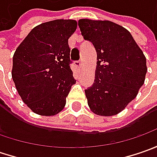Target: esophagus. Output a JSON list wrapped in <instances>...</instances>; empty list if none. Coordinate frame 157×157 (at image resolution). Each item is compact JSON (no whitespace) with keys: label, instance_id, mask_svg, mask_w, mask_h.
Returning a JSON list of instances; mask_svg holds the SVG:
<instances>
[{"label":"esophagus","instance_id":"34e87169","mask_svg":"<svg viewBox=\"0 0 157 157\" xmlns=\"http://www.w3.org/2000/svg\"><path fill=\"white\" fill-rule=\"evenodd\" d=\"M74 64H75L76 66H80L81 65V61H75Z\"/></svg>","mask_w":157,"mask_h":157}]
</instances>
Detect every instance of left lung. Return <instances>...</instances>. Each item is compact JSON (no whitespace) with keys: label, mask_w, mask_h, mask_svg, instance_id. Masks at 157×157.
<instances>
[{"label":"left lung","mask_w":157,"mask_h":157,"mask_svg":"<svg viewBox=\"0 0 157 157\" xmlns=\"http://www.w3.org/2000/svg\"><path fill=\"white\" fill-rule=\"evenodd\" d=\"M78 26L97 52L94 83L85 90L88 105L100 116L118 114L144 84L146 57L129 31L117 23L80 19Z\"/></svg>","instance_id":"obj_1"}]
</instances>
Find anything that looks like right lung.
<instances>
[{"instance_id": "add662e5", "label": "right lung", "mask_w": 157, "mask_h": 157, "mask_svg": "<svg viewBox=\"0 0 157 157\" xmlns=\"http://www.w3.org/2000/svg\"><path fill=\"white\" fill-rule=\"evenodd\" d=\"M75 20L57 19L36 26L15 50L12 78L22 101L35 113L56 115L76 83L71 70L68 39Z\"/></svg>"}]
</instances>
